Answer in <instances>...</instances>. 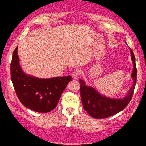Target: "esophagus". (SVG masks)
<instances>
[{
    "mask_svg": "<svg viewBox=\"0 0 146 146\" xmlns=\"http://www.w3.org/2000/svg\"><path fill=\"white\" fill-rule=\"evenodd\" d=\"M78 76H79V70H76L75 71H74L73 74H72L73 78V79H78Z\"/></svg>",
    "mask_w": 146,
    "mask_h": 146,
    "instance_id": "34e87169",
    "label": "esophagus"
}]
</instances>
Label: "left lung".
Masks as SVG:
<instances>
[{
  "mask_svg": "<svg viewBox=\"0 0 146 146\" xmlns=\"http://www.w3.org/2000/svg\"><path fill=\"white\" fill-rule=\"evenodd\" d=\"M131 60L133 63V70L131 77L133 84L124 97L113 98L100 94L91 86L86 85L83 80L80 79V95L83 108L91 117L96 119H104L119 113L127 106L131 100L137 80V69L135 59L131 49Z\"/></svg>",
  "mask_w": 146,
  "mask_h": 146,
  "instance_id": "1",
  "label": "left lung"
}]
</instances>
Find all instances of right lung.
<instances>
[{
  "label": "right lung",
  "instance_id": "obj_1",
  "mask_svg": "<svg viewBox=\"0 0 146 146\" xmlns=\"http://www.w3.org/2000/svg\"><path fill=\"white\" fill-rule=\"evenodd\" d=\"M11 76L15 93L26 108L41 113H47L56 107L62 93L71 76L39 78L27 75L22 69L17 55V47L12 55Z\"/></svg>",
  "mask_w": 146,
  "mask_h": 146
}]
</instances>
